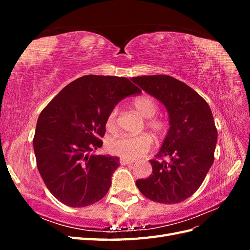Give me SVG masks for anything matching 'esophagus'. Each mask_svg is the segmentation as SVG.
I'll use <instances>...</instances> for the list:
<instances>
[{"instance_id":"34e87169","label":"esophagus","mask_w":250,"mask_h":250,"mask_svg":"<svg viewBox=\"0 0 250 250\" xmlns=\"http://www.w3.org/2000/svg\"><path fill=\"white\" fill-rule=\"evenodd\" d=\"M134 163L133 160H128V158H121L120 164L121 165H128V164H132Z\"/></svg>"}]
</instances>
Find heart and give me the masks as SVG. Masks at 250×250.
Masks as SVG:
<instances>
[{
	"label": "heart",
	"instance_id": "b5f03b06",
	"mask_svg": "<svg viewBox=\"0 0 250 250\" xmlns=\"http://www.w3.org/2000/svg\"><path fill=\"white\" fill-rule=\"evenodd\" d=\"M132 106L141 117L149 119L147 126L155 134H163L166 131V124L161 120L151 119L158 111V105L154 99L149 96H142L135 99ZM118 116V108H113L107 118V127L113 129L116 127ZM152 146V139L148 134L140 135H120L110 140L108 143V149L112 153L126 158H138Z\"/></svg>",
	"mask_w": 250,
	"mask_h": 250
}]
</instances>
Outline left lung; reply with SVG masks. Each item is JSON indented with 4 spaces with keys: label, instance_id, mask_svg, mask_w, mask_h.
<instances>
[{
    "label": "left lung",
    "instance_id": "obj_1",
    "mask_svg": "<svg viewBox=\"0 0 250 250\" xmlns=\"http://www.w3.org/2000/svg\"><path fill=\"white\" fill-rule=\"evenodd\" d=\"M131 80L163 103L170 124L156 154L169 161H150L152 174L135 185L152 201H184L198 190L214 163L218 133L213 113L197 92L171 76L151 75Z\"/></svg>",
    "mask_w": 250,
    "mask_h": 250
}]
</instances>
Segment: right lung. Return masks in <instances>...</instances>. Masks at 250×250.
<instances>
[{
  "instance_id": "obj_1",
  "label": "right lung",
  "mask_w": 250,
  "mask_h": 250,
  "mask_svg": "<svg viewBox=\"0 0 250 250\" xmlns=\"http://www.w3.org/2000/svg\"><path fill=\"white\" fill-rule=\"evenodd\" d=\"M142 90L125 77L85 75L63 87L37 120L33 148L51 194L71 208L102 199L120 166L118 156L97 155L110 111Z\"/></svg>"
}]
</instances>
